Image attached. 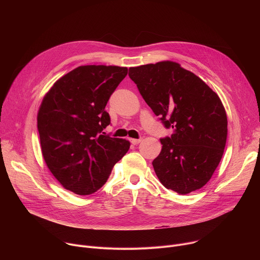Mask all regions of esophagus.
<instances>
[{
  "label": "esophagus",
  "instance_id": "obj_1",
  "mask_svg": "<svg viewBox=\"0 0 260 260\" xmlns=\"http://www.w3.org/2000/svg\"><path fill=\"white\" fill-rule=\"evenodd\" d=\"M131 142H132V144L137 145V144H139V143L142 142V139H131Z\"/></svg>",
  "mask_w": 260,
  "mask_h": 260
}]
</instances>
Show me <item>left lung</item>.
<instances>
[{"instance_id": "left-lung-1", "label": "left lung", "mask_w": 260, "mask_h": 260, "mask_svg": "<svg viewBox=\"0 0 260 260\" xmlns=\"http://www.w3.org/2000/svg\"><path fill=\"white\" fill-rule=\"evenodd\" d=\"M129 78L154 114L172 127L152 165L160 183L179 194L201 189L217 169L228 138L221 100L180 63L162 60L129 68Z\"/></svg>"}]
</instances>
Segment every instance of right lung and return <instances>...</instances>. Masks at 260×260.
Listing matches in <instances>:
<instances>
[{
  "label": "right lung",
  "mask_w": 260,
  "mask_h": 260,
  "mask_svg": "<svg viewBox=\"0 0 260 260\" xmlns=\"http://www.w3.org/2000/svg\"><path fill=\"white\" fill-rule=\"evenodd\" d=\"M127 75L118 66H80L44 95L37 123L45 164L61 186L79 196L99 190L128 151L127 140L102 134L109 98Z\"/></svg>",
  "instance_id": "1"
}]
</instances>
